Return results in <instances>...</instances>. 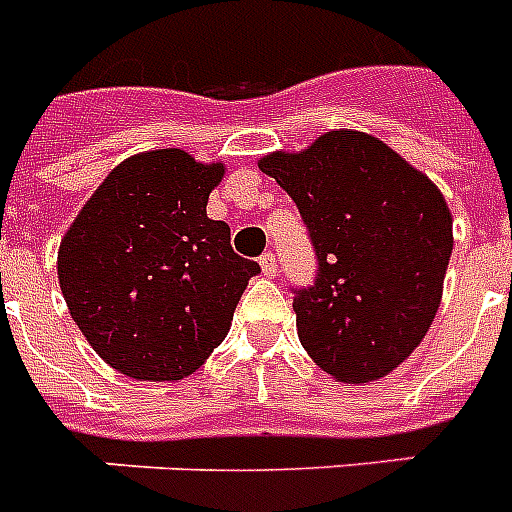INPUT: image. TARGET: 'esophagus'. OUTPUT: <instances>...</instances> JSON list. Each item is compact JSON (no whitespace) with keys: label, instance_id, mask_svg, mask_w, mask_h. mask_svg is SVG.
<instances>
[{"label":"esophagus","instance_id":"34e87169","mask_svg":"<svg viewBox=\"0 0 512 512\" xmlns=\"http://www.w3.org/2000/svg\"><path fill=\"white\" fill-rule=\"evenodd\" d=\"M260 268H263V273L265 276H276L278 273V260H276V255H273V252H265L263 257H260Z\"/></svg>","mask_w":512,"mask_h":512}]
</instances>
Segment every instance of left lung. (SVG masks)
<instances>
[{"label":"left lung","instance_id":"left-lung-1","mask_svg":"<svg viewBox=\"0 0 512 512\" xmlns=\"http://www.w3.org/2000/svg\"><path fill=\"white\" fill-rule=\"evenodd\" d=\"M257 165L294 199L318 255L315 286L294 297L307 355L344 384L394 371L442 302L452 213L439 186L352 128Z\"/></svg>","mask_w":512,"mask_h":512}]
</instances>
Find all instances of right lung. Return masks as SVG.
I'll return each instance as SVG.
<instances>
[{"label":"right lung","instance_id":"right-lung-1","mask_svg":"<svg viewBox=\"0 0 512 512\" xmlns=\"http://www.w3.org/2000/svg\"><path fill=\"white\" fill-rule=\"evenodd\" d=\"M223 162L176 147L110 170L57 252L76 326L105 363L139 381H181L228 334L260 265L231 249V228L207 218Z\"/></svg>","mask_w":512,"mask_h":512}]
</instances>
